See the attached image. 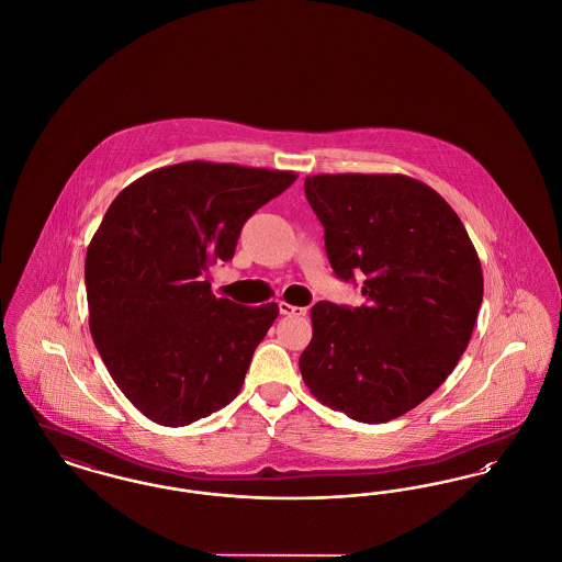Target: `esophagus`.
<instances>
[{
    "label": "esophagus",
    "mask_w": 562,
    "mask_h": 562,
    "mask_svg": "<svg viewBox=\"0 0 562 562\" xmlns=\"http://www.w3.org/2000/svg\"><path fill=\"white\" fill-rule=\"evenodd\" d=\"M278 307H280V314L282 316H307V307H299V305H291L286 301H278Z\"/></svg>",
    "instance_id": "34e87169"
}]
</instances>
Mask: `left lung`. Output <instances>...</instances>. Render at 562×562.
<instances>
[{
    "label": "left lung",
    "mask_w": 562,
    "mask_h": 562,
    "mask_svg": "<svg viewBox=\"0 0 562 562\" xmlns=\"http://www.w3.org/2000/svg\"><path fill=\"white\" fill-rule=\"evenodd\" d=\"M305 195L337 278H362L364 305L318 301L299 358L310 392L362 424H385L428 398L468 348L482 269L461 218L404 175H316Z\"/></svg>",
    "instance_id": "8db88e82"
}]
</instances>
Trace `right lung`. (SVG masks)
Segmentation results:
<instances>
[{"mask_svg":"<svg viewBox=\"0 0 562 562\" xmlns=\"http://www.w3.org/2000/svg\"><path fill=\"white\" fill-rule=\"evenodd\" d=\"M294 179L183 161L111 202L86 252L90 333L115 385L151 422L189 426L240 394L280 310L216 299L204 273L234 259L244 223Z\"/></svg>","mask_w":562,"mask_h":562,"instance_id":"right-lung-1","label":"right lung"}]
</instances>
